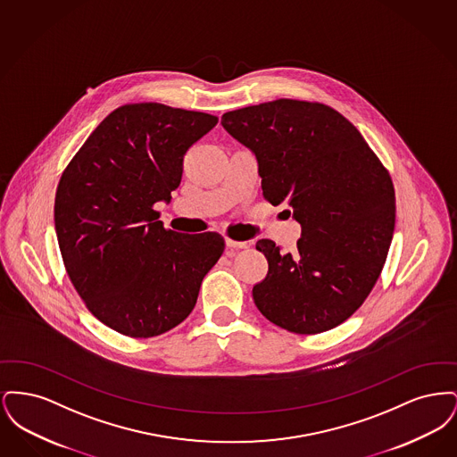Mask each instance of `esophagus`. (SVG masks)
<instances>
[{
	"label": "esophagus",
	"instance_id": "esophagus-1",
	"mask_svg": "<svg viewBox=\"0 0 457 457\" xmlns=\"http://www.w3.org/2000/svg\"><path fill=\"white\" fill-rule=\"evenodd\" d=\"M224 241H226V246H228V248H233V250L246 248V246H248V243H246V241H237V239L228 238V237H226Z\"/></svg>",
	"mask_w": 457,
	"mask_h": 457
}]
</instances>
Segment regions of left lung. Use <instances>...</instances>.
<instances>
[{
    "instance_id": "left-lung-1",
    "label": "left lung",
    "mask_w": 457,
    "mask_h": 457,
    "mask_svg": "<svg viewBox=\"0 0 457 457\" xmlns=\"http://www.w3.org/2000/svg\"><path fill=\"white\" fill-rule=\"evenodd\" d=\"M220 123L255 154L263 198L286 204L302 224L293 253L272 239L257 241L269 263L252 291L257 308L295 334L343 324L387 259L395 222L391 174L354 125L322 103L278 99L224 112Z\"/></svg>"
}]
</instances>
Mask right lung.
Masks as SVG:
<instances>
[{
  "label": "right lung",
  "mask_w": 457,
  "mask_h": 457,
  "mask_svg": "<svg viewBox=\"0 0 457 457\" xmlns=\"http://www.w3.org/2000/svg\"><path fill=\"white\" fill-rule=\"evenodd\" d=\"M218 116L135 103L114 109L62 173L54 228L66 274L88 312L112 330L147 339L181 324L224 252L219 233L166 229L187 151Z\"/></svg>",
  "instance_id": "right-lung-1"
}]
</instances>
